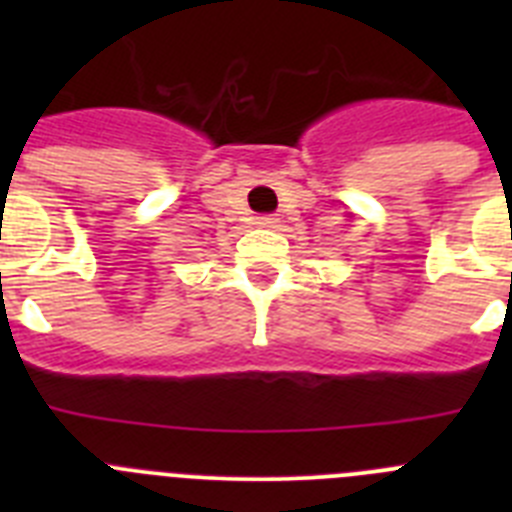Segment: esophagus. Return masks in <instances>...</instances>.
Here are the masks:
<instances>
[{
	"mask_svg": "<svg viewBox=\"0 0 512 512\" xmlns=\"http://www.w3.org/2000/svg\"><path fill=\"white\" fill-rule=\"evenodd\" d=\"M256 225H259V228H279V217L277 215H261V217H256Z\"/></svg>",
	"mask_w": 512,
	"mask_h": 512,
	"instance_id": "esophagus-1",
	"label": "esophagus"
}]
</instances>
